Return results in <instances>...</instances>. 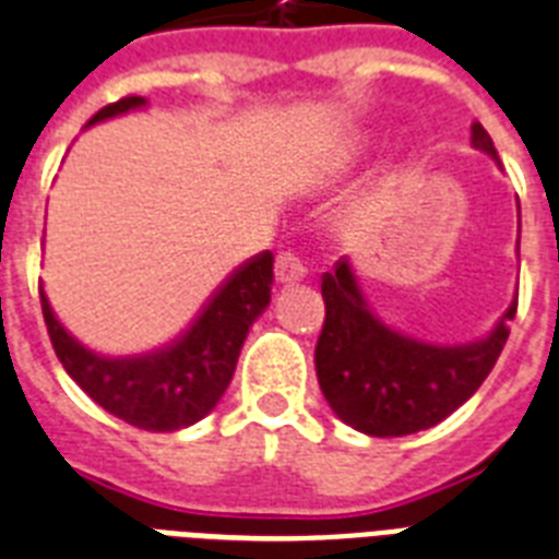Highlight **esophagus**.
<instances>
[{
	"mask_svg": "<svg viewBox=\"0 0 559 559\" xmlns=\"http://www.w3.org/2000/svg\"><path fill=\"white\" fill-rule=\"evenodd\" d=\"M305 275H307V266L305 261L298 258L296 249H281V252L275 254V278L289 284V281L305 278Z\"/></svg>",
	"mask_w": 559,
	"mask_h": 559,
	"instance_id": "1",
	"label": "esophagus"
}]
</instances>
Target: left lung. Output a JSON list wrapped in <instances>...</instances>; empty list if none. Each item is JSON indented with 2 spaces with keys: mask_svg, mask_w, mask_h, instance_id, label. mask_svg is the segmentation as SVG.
Here are the masks:
<instances>
[{
  "mask_svg": "<svg viewBox=\"0 0 559 559\" xmlns=\"http://www.w3.org/2000/svg\"><path fill=\"white\" fill-rule=\"evenodd\" d=\"M473 147L490 153L493 139L473 124ZM324 324L316 342V373L324 400L348 426L373 438H400L441 424L467 403L502 354L513 301L485 340L438 348L389 331L359 296L348 261L322 275Z\"/></svg>",
  "mask_w": 559,
  "mask_h": 559,
  "instance_id": "1",
  "label": "left lung"
}]
</instances>
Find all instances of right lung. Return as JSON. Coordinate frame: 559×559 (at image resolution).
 I'll list each match as a JSON object with an SVG mask.
<instances>
[{
  "mask_svg": "<svg viewBox=\"0 0 559 559\" xmlns=\"http://www.w3.org/2000/svg\"><path fill=\"white\" fill-rule=\"evenodd\" d=\"M144 98H121L92 116L90 124L142 107ZM272 252L237 266L202 307L177 342L147 357L107 359L92 354L60 328L39 289L48 336L66 373L109 415L147 432H174L197 424L217 406L231 382L237 357L252 322L270 305Z\"/></svg>",
  "mask_w": 559,
  "mask_h": 559,
  "instance_id": "right-lung-1",
  "label": "right lung"
}]
</instances>
